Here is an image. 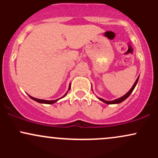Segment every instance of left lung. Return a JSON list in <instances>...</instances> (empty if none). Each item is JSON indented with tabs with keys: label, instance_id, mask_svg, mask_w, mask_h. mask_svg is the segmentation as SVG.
<instances>
[{
	"label": "left lung",
	"instance_id": "obj_1",
	"mask_svg": "<svg viewBox=\"0 0 158 158\" xmlns=\"http://www.w3.org/2000/svg\"><path fill=\"white\" fill-rule=\"evenodd\" d=\"M138 78H139V77H138ZM138 78H137V80H136V81L135 82V84H134L133 86H132V88H131V89H130L129 91H128V93H127L126 94H125V95L123 96V97L119 98V99H115V100H113V101H106V100H105V99H102V98H99V100L102 101L103 102L106 103V104H118V103L122 102L123 101H124L125 99H127V98H128V97H129L130 95H131V94L132 93V91H133L134 89H135L136 85H137V81H138Z\"/></svg>",
	"mask_w": 158,
	"mask_h": 158
}]
</instances>
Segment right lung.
Returning <instances> with one entry per match:
<instances>
[{
    "mask_svg": "<svg viewBox=\"0 0 158 158\" xmlns=\"http://www.w3.org/2000/svg\"><path fill=\"white\" fill-rule=\"evenodd\" d=\"M70 86H69V90H70ZM68 94V92H67V93L64 94V96H63L62 97H65V96H66V94ZM30 97L31 98V99H33V100L36 101V102H40V103H44V104H52V103H54V102H57V101L59 100V99H56V100H44V99H36V98H34V97H30ZM62 97H61V98H62Z\"/></svg>",
    "mask_w": 158,
    "mask_h": 158,
    "instance_id": "add662e5",
    "label": "right lung"
}]
</instances>
